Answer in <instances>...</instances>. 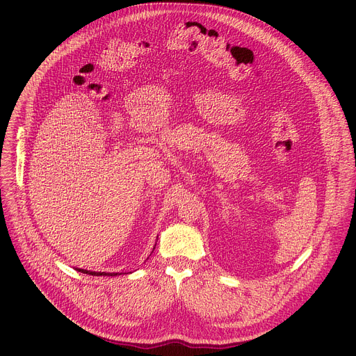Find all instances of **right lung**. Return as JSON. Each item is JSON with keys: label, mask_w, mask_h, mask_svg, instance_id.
<instances>
[{"label": "right lung", "mask_w": 356, "mask_h": 356, "mask_svg": "<svg viewBox=\"0 0 356 356\" xmlns=\"http://www.w3.org/2000/svg\"><path fill=\"white\" fill-rule=\"evenodd\" d=\"M81 273L86 275H92V276H117L118 273H106V272H90V270H84V269H77Z\"/></svg>", "instance_id": "add662e5"}]
</instances>
